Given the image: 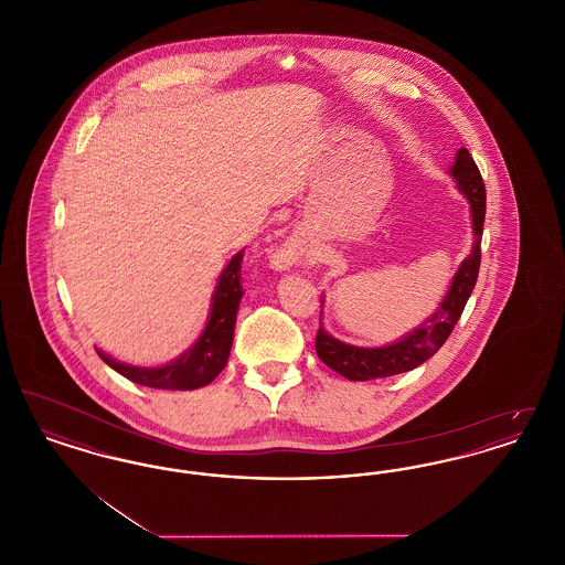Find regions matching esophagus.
Instances as JSON below:
<instances>
[{"label":"esophagus","instance_id":"1","mask_svg":"<svg viewBox=\"0 0 565 565\" xmlns=\"http://www.w3.org/2000/svg\"><path fill=\"white\" fill-rule=\"evenodd\" d=\"M273 263H275L279 269L292 267V265H295V249L288 247V245L279 247V249L273 254Z\"/></svg>","mask_w":565,"mask_h":565}]
</instances>
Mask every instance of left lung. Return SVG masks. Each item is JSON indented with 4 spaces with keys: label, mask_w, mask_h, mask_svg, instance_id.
I'll list each match as a JSON object with an SVG mask.
<instances>
[{
    "label": "left lung",
    "mask_w": 565,
    "mask_h": 565,
    "mask_svg": "<svg viewBox=\"0 0 565 565\" xmlns=\"http://www.w3.org/2000/svg\"><path fill=\"white\" fill-rule=\"evenodd\" d=\"M456 180L457 189L470 203L472 215V233L475 243L470 256L459 265L449 286L447 296H443L436 313L415 330L406 332L398 341L381 348H358L345 341L334 339L328 330H320L316 337V351L326 366L337 371L350 381H371L383 376L401 375L417 369L426 360H430L436 351L445 345L451 330L475 290L479 267H481V235L484 222V184L477 162L472 161L466 148H459L456 162L449 169Z\"/></svg>",
    "instance_id": "left-lung-1"
}]
</instances>
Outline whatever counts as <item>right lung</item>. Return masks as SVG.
Wrapping results in <instances>:
<instances>
[{"mask_svg": "<svg viewBox=\"0 0 565 565\" xmlns=\"http://www.w3.org/2000/svg\"><path fill=\"white\" fill-rule=\"evenodd\" d=\"M242 263L243 249L231 258V263L217 279L207 326L201 332L199 341L190 350L180 353L175 360L162 366H134L118 362L109 358L108 353L97 350L99 358L109 369L127 376L129 381L154 390H199L212 383L226 366L233 345L235 322L243 296Z\"/></svg>", "mask_w": 565, "mask_h": 565, "instance_id": "right-lung-1", "label": "right lung"}]
</instances>
